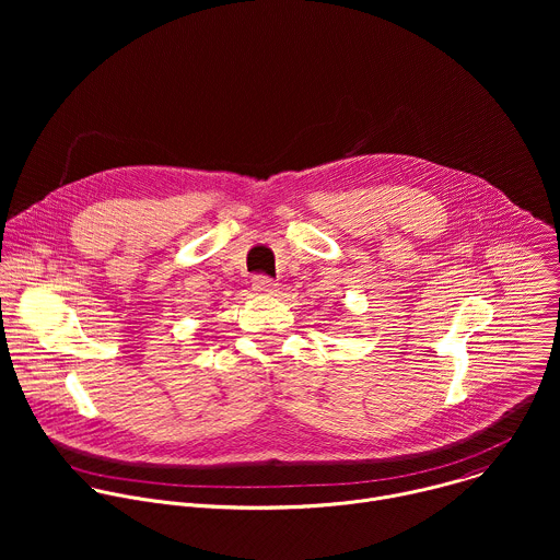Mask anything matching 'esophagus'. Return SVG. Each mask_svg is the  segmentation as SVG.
Returning <instances> with one entry per match:
<instances>
[{"label": "esophagus", "mask_w": 560, "mask_h": 560, "mask_svg": "<svg viewBox=\"0 0 560 560\" xmlns=\"http://www.w3.org/2000/svg\"><path fill=\"white\" fill-rule=\"evenodd\" d=\"M253 290L257 294H275L277 292V283L272 279H268V277H255L253 279Z\"/></svg>", "instance_id": "1"}]
</instances>
